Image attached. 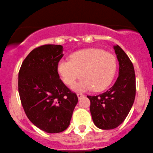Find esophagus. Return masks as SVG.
Listing matches in <instances>:
<instances>
[{
    "label": "esophagus",
    "mask_w": 153,
    "mask_h": 153,
    "mask_svg": "<svg viewBox=\"0 0 153 153\" xmlns=\"http://www.w3.org/2000/svg\"><path fill=\"white\" fill-rule=\"evenodd\" d=\"M77 96H78V99H81V97H85V95H84L83 94H81V93H78V94H77Z\"/></svg>",
    "instance_id": "esophagus-1"
}]
</instances>
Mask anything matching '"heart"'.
<instances>
[{
  "mask_svg": "<svg viewBox=\"0 0 153 153\" xmlns=\"http://www.w3.org/2000/svg\"><path fill=\"white\" fill-rule=\"evenodd\" d=\"M57 68L62 80L68 86H72L82 72L84 78L75 87L77 90L88 91L94 88L95 91H102L114 79L117 59L110 53L91 48L74 53L70 59H62Z\"/></svg>",
  "mask_w": 153,
  "mask_h": 153,
  "instance_id": "heart-1",
  "label": "heart"
}]
</instances>
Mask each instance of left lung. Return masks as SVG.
<instances>
[{
  "mask_svg": "<svg viewBox=\"0 0 153 153\" xmlns=\"http://www.w3.org/2000/svg\"><path fill=\"white\" fill-rule=\"evenodd\" d=\"M114 49L119 62V75L115 83L102 94L88 96L94 123L102 130L113 129L125 121L136 95V77L132 62L118 45L114 46Z\"/></svg>",
  "mask_w": 153,
  "mask_h": 153,
  "instance_id": "8db88e82",
  "label": "left lung"
}]
</instances>
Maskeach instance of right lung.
Segmentation results:
<instances>
[{
    "instance_id": "obj_1",
    "label": "right lung",
    "mask_w": 153,
    "mask_h": 153,
    "mask_svg": "<svg viewBox=\"0 0 153 153\" xmlns=\"http://www.w3.org/2000/svg\"><path fill=\"white\" fill-rule=\"evenodd\" d=\"M62 56L61 45H41L29 53L19 72V94L25 115L50 134L68 128L78 101L59 78L57 66Z\"/></svg>"
}]
</instances>
